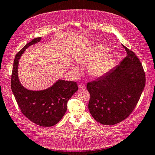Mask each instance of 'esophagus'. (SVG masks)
<instances>
[{"label": "esophagus", "instance_id": "1", "mask_svg": "<svg viewBox=\"0 0 155 155\" xmlns=\"http://www.w3.org/2000/svg\"><path fill=\"white\" fill-rule=\"evenodd\" d=\"M79 88H80V89H85V88H86V87H85V85H84V84H83V83H80L79 85Z\"/></svg>", "mask_w": 155, "mask_h": 155}]
</instances>
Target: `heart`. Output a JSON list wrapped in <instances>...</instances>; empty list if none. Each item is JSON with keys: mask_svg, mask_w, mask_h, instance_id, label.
Wrapping results in <instances>:
<instances>
[{"mask_svg": "<svg viewBox=\"0 0 155 155\" xmlns=\"http://www.w3.org/2000/svg\"><path fill=\"white\" fill-rule=\"evenodd\" d=\"M109 47L102 43H94L87 46L76 58L77 61L81 64H90L88 71L91 76L99 78L109 72L113 67L114 58L111 53L107 52ZM74 72L80 71L76 64H72Z\"/></svg>", "mask_w": 155, "mask_h": 155, "instance_id": "b5f03b06", "label": "heart"}]
</instances>
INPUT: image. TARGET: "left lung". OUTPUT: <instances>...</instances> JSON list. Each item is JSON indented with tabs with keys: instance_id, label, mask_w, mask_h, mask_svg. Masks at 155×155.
I'll list each match as a JSON object with an SVG mask.
<instances>
[{
	"instance_id": "obj_1",
	"label": "left lung",
	"mask_w": 155,
	"mask_h": 155,
	"mask_svg": "<svg viewBox=\"0 0 155 155\" xmlns=\"http://www.w3.org/2000/svg\"><path fill=\"white\" fill-rule=\"evenodd\" d=\"M127 55L120 64L96 81L88 83L91 98L88 110L97 122L112 125L130 115L143 91L145 76L142 65L125 46Z\"/></svg>"
}]
</instances>
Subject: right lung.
Instances as JSON below:
<instances>
[{"label":"right lung","mask_w":155,"mask_h":155,"mask_svg":"<svg viewBox=\"0 0 155 155\" xmlns=\"http://www.w3.org/2000/svg\"><path fill=\"white\" fill-rule=\"evenodd\" d=\"M37 37L27 43L16 54L13 61L11 87L22 114L32 122L43 127L57 124L67 110V102L78 90L76 82L58 79L51 87L41 91L26 88L19 81L18 67L19 59L29 46L39 43Z\"/></svg>","instance_id":"1"}]
</instances>
